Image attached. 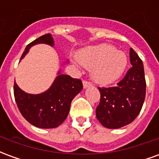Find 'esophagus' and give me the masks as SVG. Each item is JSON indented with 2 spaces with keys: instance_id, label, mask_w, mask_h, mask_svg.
<instances>
[{
  "instance_id": "esophagus-1",
  "label": "esophagus",
  "mask_w": 159,
  "mask_h": 159,
  "mask_svg": "<svg viewBox=\"0 0 159 159\" xmlns=\"http://www.w3.org/2000/svg\"><path fill=\"white\" fill-rule=\"evenodd\" d=\"M83 88H84V89H86V88H88V87H89L90 85H91V83H90L89 82L86 81V80H84V81H83Z\"/></svg>"
}]
</instances>
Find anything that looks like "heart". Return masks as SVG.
Segmentation results:
<instances>
[{
  "instance_id": "obj_1",
  "label": "heart",
  "mask_w": 159,
  "mask_h": 159,
  "mask_svg": "<svg viewBox=\"0 0 159 159\" xmlns=\"http://www.w3.org/2000/svg\"><path fill=\"white\" fill-rule=\"evenodd\" d=\"M77 60L85 68L91 69L93 80L101 85H109L119 79L128 65L126 53L108 43L82 49L77 53Z\"/></svg>"
}]
</instances>
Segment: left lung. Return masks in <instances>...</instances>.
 I'll return each mask as SVG.
<instances>
[{
    "label": "left lung",
    "mask_w": 159,
    "mask_h": 159,
    "mask_svg": "<svg viewBox=\"0 0 159 159\" xmlns=\"http://www.w3.org/2000/svg\"><path fill=\"white\" fill-rule=\"evenodd\" d=\"M129 58L132 67L117 87L99 88L100 102L96 117L108 129H119L132 123L143 106L146 97L143 63L133 48H130Z\"/></svg>",
    "instance_id": "obj_1"
}]
</instances>
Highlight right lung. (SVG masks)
I'll return each mask as SVG.
<instances>
[{"label": "right lung", "mask_w": 159, "mask_h": 159, "mask_svg": "<svg viewBox=\"0 0 159 159\" xmlns=\"http://www.w3.org/2000/svg\"><path fill=\"white\" fill-rule=\"evenodd\" d=\"M44 43L53 46L51 34L40 36L29 45L23 52L21 59L34 45ZM83 89L80 79L58 72V76L48 89L38 94L25 93L14 83L13 92L16 103L22 116L30 123L41 129H53L66 120L70 111V103Z\"/></svg>", "instance_id": "right-lung-1"}]
</instances>
